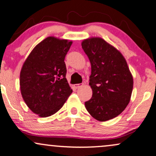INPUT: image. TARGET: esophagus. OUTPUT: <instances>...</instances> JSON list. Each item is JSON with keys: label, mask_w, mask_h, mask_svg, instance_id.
Instances as JSON below:
<instances>
[{"label": "esophagus", "mask_w": 156, "mask_h": 156, "mask_svg": "<svg viewBox=\"0 0 156 156\" xmlns=\"http://www.w3.org/2000/svg\"><path fill=\"white\" fill-rule=\"evenodd\" d=\"M83 86V84H75V87L76 88V89H78V88L81 87V86Z\"/></svg>", "instance_id": "obj_1"}]
</instances>
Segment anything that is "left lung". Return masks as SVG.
Instances as JSON below:
<instances>
[{"label": "left lung", "mask_w": 156, "mask_h": 156, "mask_svg": "<svg viewBox=\"0 0 156 156\" xmlns=\"http://www.w3.org/2000/svg\"><path fill=\"white\" fill-rule=\"evenodd\" d=\"M91 65L92 97L85 107L94 119L106 121L120 115L130 102L133 77L125 58L104 39L92 37L81 43Z\"/></svg>", "instance_id": "obj_1"}]
</instances>
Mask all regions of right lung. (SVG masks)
Here are the masks:
<instances>
[{
    "instance_id": "right-lung-1",
    "label": "right lung",
    "mask_w": 156,
    "mask_h": 156,
    "mask_svg": "<svg viewBox=\"0 0 156 156\" xmlns=\"http://www.w3.org/2000/svg\"><path fill=\"white\" fill-rule=\"evenodd\" d=\"M73 42L54 36L32 50L20 72V91L24 102L42 118L54 115L73 92L66 76L65 56Z\"/></svg>"
}]
</instances>
